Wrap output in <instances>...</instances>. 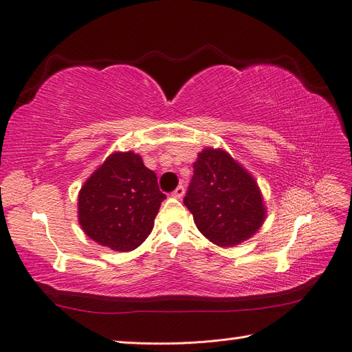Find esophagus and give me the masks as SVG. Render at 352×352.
Segmentation results:
<instances>
[{
  "label": "esophagus",
  "instance_id": "esophagus-1",
  "mask_svg": "<svg viewBox=\"0 0 352 352\" xmlns=\"http://www.w3.org/2000/svg\"><path fill=\"white\" fill-rule=\"evenodd\" d=\"M172 195H173L175 198H182V197L185 195V188H184L182 185H179V186L173 190Z\"/></svg>",
  "mask_w": 352,
  "mask_h": 352
}]
</instances>
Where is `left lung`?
<instances>
[{
	"instance_id": "left-lung-1",
	"label": "left lung",
	"mask_w": 352,
	"mask_h": 352,
	"mask_svg": "<svg viewBox=\"0 0 352 352\" xmlns=\"http://www.w3.org/2000/svg\"><path fill=\"white\" fill-rule=\"evenodd\" d=\"M184 204L198 230L219 247L251 238L265 217L261 192L252 176L226 151L206 148L194 163Z\"/></svg>"
}]
</instances>
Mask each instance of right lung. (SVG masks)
<instances>
[{"mask_svg": "<svg viewBox=\"0 0 352 352\" xmlns=\"http://www.w3.org/2000/svg\"><path fill=\"white\" fill-rule=\"evenodd\" d=\"M166 195L142 158L114 153L79 192V223L87 235L114 251H132L150 235Z\"/></svg>", "mask_w": 352, "mask_h": 352, "instance_id": "1", "label": "right lung"}]
</instances>
